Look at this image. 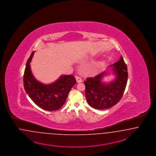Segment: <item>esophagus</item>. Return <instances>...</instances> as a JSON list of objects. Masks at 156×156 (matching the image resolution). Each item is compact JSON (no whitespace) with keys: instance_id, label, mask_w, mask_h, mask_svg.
Masks as SVG:
<instances>
[{"instance_id":"34e87169","label":"esophagus","mask_w":156,"mask_h":156,"mask_svg":"<svg viewBox=\"0 0 156 156\" xmlns=\"http://www.w3.org/2000/svg\"><path fill=\"white\" fill-rule=\"evenodd\" d=\"M75 78H76V80L77 81V82L81 83V82H82V78H81V76H76Z\"/></svg>"}]
</instances>
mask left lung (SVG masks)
<instances>
[{
	"instance_id": "left-lung-1",
	"label": "left lung",
	"mask_w": 156,
	"mask_h": 156,
	"mask_svg": "<svg viewBox=\"0 0 156 156\" xmlns=\"http://www.w3.org/2000/svg\"><path fill=\"white\" fill-rule=\"evenodd\" d=\"M113 66L117 78L109 84L101 82V80L105 74L103 72L93 77L87 78L84 81L86 100L91 107L97 109H108L118 103L123 97L128 80L127 65L121 57Z\"/></svg>"
}]
</instances>
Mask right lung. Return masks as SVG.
<instances>
[{
    "instance_id": "obj_1",
    "label": "right lung",
    "mask_w": 156,
    "mask_h": 156,
    "mask_svg": "<svg viewBox=\"0 0 156 156\" xmlns=\"http://www.w3.org/2000/svg\"><path fill=\"white\" fill-rule=\"evenodd\" d=\"M33 51L26 65L23 74V86L26 93L39 107L48 111L59 109L65 104L72 87L76 83L73 75L62 76L50 85H44L36 81L30 70V62Z\"/></svg>"
}]
</instances>
